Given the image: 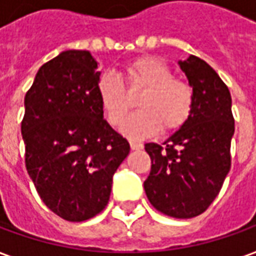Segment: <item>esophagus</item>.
Returning <instances> with one entry per match:
<instances>
[{"mask_svg":"<svg viewBox=\"0 0 256 256\" xmlns=\"http://www.w3.org/2000/svg\"><path fill=\"white\" fill-rule=\"evenodd\" d=\"M130 147H132V150H142L143 144L142 143H137V142H130Z\"/></svg>","mask_w":256,"mask_h":256,"instance_id":"34e87169","label":"esophagus"}]
</instances>
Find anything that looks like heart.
<instances>
[{"mask_svg": "<svg viewBox=\"0 0 256 256\" xmlns=\"http://www.w3.org/2000/svg\"><path fill=\"white\" fill-rule=\"evenodd\" d=\"M124 80L128 90L142 89L137 98L140 109L126 122L123 133L132 138L164 133L181 128L192 113L194 90L186 80L172 78L170 66L153 56L138 58L124 68ZM98 94L102 109L112 126H120L130 110V99L124 84L113 72H104L98 79Z\"/></svg>", "mask_w": 256, "mask_h": 256, "instance_id": "1", "label": "heart"}]
</instances>
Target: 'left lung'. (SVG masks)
I'll return each mask as SVG.
<instances>
[{"instance_id": "left-lung-1", "label": "left lung", "mask_w": 256, "mask_h": 256, "mask_svg": "<svg viewBox=\"0 0 256 256\" xmlns=\"http://www.w3.org/2000/svg\"><path fill=\"white\" fill-rule=\"evenodd\" d=\"M178 65L194 90V108L163 144H144L152 158L144 191L157 211L192 218L211 206L224 184L235 124L231 93L216 70L194 55Z\"/></svg>"}]
</instances>
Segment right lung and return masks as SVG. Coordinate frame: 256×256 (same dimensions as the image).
<instances>
[{"mask_svg": "<svg viewBox=\"0 0 256 256\" xmlns=\"http://www.w3.org/2000/svg\"><path fill=\"white\" fill-rule=\"evenodd\" d=\"M99 76L89 50H65L40 68L25 94L26 172L45 206L70 222L104 210L113 174L130 152L103 119Z\"/></svg>", "mask_w": 256, "mask_h": 256, "instance_id": "right-lung-1", "label": "right lung"}]
</instances>
